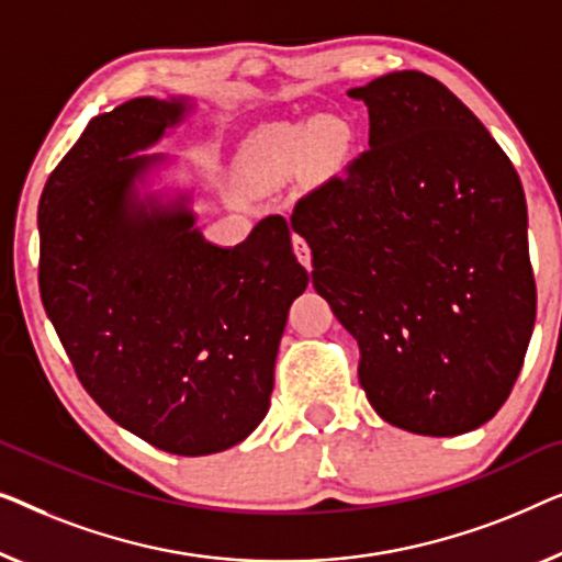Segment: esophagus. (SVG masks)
Instances as JSON below:
<instances>
[{"label":"esophagus","mask_w":562,"mask_h":562,"mask_svg":"<svg viewBox=\"0 0 562 562\" xmlns=\"http://www.w3.org/2000/svg\"><path fill=\"white\" fill-rule=\"evenodd\" d=\"M292 249H295L300 262L305 265V270H311V247H307V241L300 234H292Z\"/></svg>","instance_id":"1"}]
</instances>
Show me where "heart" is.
Wrapping results in <instances>:
<instances>
[{"mask_svg": "<svg viewBox=\"0 0 562 562\" xmlns=\"http://www.w3.org/2000/svg\"><path fill=\"white\" fill-rule=\"evenodd\" d=\"M346 132L328 116H313L303 124L272 126L251 145V162L262 183L274 186L305 168L315 155L341 153Z\"/></svg>", "mask_w": 562, "mask_h": 562, "instance_id": "1", "label": "heart"}]
</instances>
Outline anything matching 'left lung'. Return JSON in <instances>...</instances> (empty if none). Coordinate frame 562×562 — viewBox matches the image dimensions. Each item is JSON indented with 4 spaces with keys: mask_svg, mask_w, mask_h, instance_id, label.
Returning <instances> with one entry per match:
<instances>
[{
    "mask_svg": "<svg viewBox=\"0 0 562 562\" xmlns=\"http://www.w3.org/2000/svg\"><path fill=\"white\" fill-rule=\"evenodd\" d=\"M369 149L295 203L313 288L359 344L376 415L461 436L499 413L535 328L527 201L515 165L456 93L420 70L349 91Z\"/></svg>",
    "mask_w": 562,
    "mask_h": 562,
    "instance_id": "obj_1",
    "label": "left lung"
}]
</instances>
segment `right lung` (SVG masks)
<instances>
[{"label":"right lung","mask_w":562,"mask_h":562,"mask_svg":"<svg viewBox=\"0 0 562 562\" xmlns=\"http://www.w3.org/2000/svg\"><path fill=\"white\" fill-rule=\"evenodd\" d=\"M132 99L93 116L37 209L41 297L78 382L116 425L176 456H209L265 420L274 359L307 272L282 216L234 249L205 241L186 199L139 201L134 180L188 112Z\"/></svg>","instance_id":"add662e5"}]
</instances>
